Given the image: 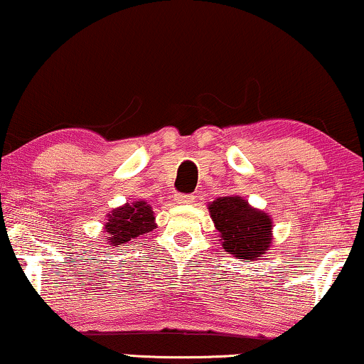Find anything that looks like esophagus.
<instances>
[{
	"label": "esophagus",
	"mask_w": 364,
	"mask_h": 364,
	"mask_svg": "<svg viewBox=\"0 0 364 364\" xmlns=\"http://www.w3.org/2000/svg\"><path fill=\"white\" fill-rule=\"evenodd\" d=\"M175 203L177 204H194L196 197L192 194H177L175 196Z\"/></svg>",
	"instance_id": "1"
}]
</instances>
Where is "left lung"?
I'll return each instance as SVG.
<instances>
[{"instance_id":"1","label":"left lung","mask_w":364,"mask_h":364,"mask_svg":"<svg viewBox=\"0 0 364 364\" xmlns=\"http://www.w3.org/2000/svg\"><path fill=\"white\" fill-rule=\"evenodd\" d=\"M210 219L221 235L224 251L237 259H258L272 245V218L237 196L219 197L209 204Z\"/></svg>"}]
</instances>
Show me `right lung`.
Returning <instances> with one entry per match:
<instances>
[{
	"mask_svg": "<svg viewBox=\"0 0 364 364\" xmlns=\"http://www.w3.org/2000/svg\"><path fill=\"white\" fill-rule=\"evenodd\" d=\"M155 228V216L150 205L145 200H134V203H127L107 214L105 240L113 246H118L151 232Z\"/></svg>",
	"mask_w": 364,
	"mask_h": 364,
	"instance_id": "1",
	"label": "right lung"
}]
</instances>
